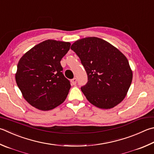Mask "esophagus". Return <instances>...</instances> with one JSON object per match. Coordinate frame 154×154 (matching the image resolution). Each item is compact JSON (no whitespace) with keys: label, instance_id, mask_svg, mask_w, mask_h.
Returning a JSON list of instances; mask_svg holds the SVG:
<instances>
[{"label":"esophagus","instance_id":"esophagus-1","mask_svg":"<svg viewBox=\"0 0 154 154\" xmlns=\"http://www.w3.org/2000/svg\"><path fill=\"white\" fill-rule=\"evenodd\" d=\"M71 82L72 83V85H75L77 83V79L76 78H73V79H71Z\"/></svg>","mask_w":154,"mask_h":154}]
</instances>
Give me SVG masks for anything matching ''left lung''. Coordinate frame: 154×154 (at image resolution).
<instances>
[{"label": "left lung", "mask_w": 154, "mask_h": 154, "mask_svg": "<svg viewBox=\"0 0 154 154\" xmlns=\"http://www.w3.org/2000/svg\"><path fill=\"white\" fill-rule=\"evenodd\" d=\"M88 75V83L81 88L88 101L102 109L121 103L132 82L133 72L127 58L102 39L88 37L72 44Z\"/></svg>", "instance_id": "left-lung-1"}]
</instances>
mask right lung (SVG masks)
Masks as SVG:
<instances>
[{
	"instance_id": "obj_1",
	"label": "right lung",
	"mask_w": 154,
	"mask_h": 154,
	"mask_svg": "<svg viewBox=\"0 0 154 154\" xmlns=\"http://www.w3.org/2000/svg\"><path fill=\"white\" fill-rule=\"evenodd\" d=\"M71 44L45 40L33 47L17 64L16 83L26 101L41 110H50L65 101L71 88L60 60Z\"/></svg>"
}]
</instances>
